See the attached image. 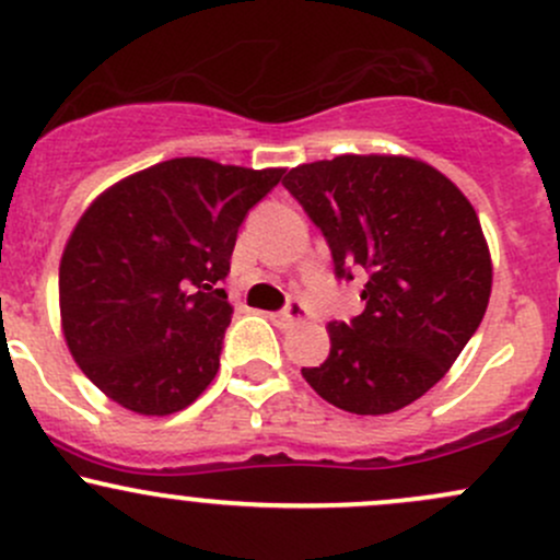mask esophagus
Instances as JSON below:
<instances>
[{
  "label": "esophagus",
  "instance_id": "1",
  "mask_svg": "<svg viewBox=\"0 0 560 560\" xmlns=\"http://www.w3.org/2000/svg\"><path fill=\"white\" fill-rule=\"evenodd\" d=\"M269 320H272L278 328H291L293 323L304 320V310L299 304H293V306H288L285 312H275V315H269Z\"/></svg>",
  "mask_w": 560,
  "mask_h": 560
}]
</instances>
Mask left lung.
<instances>
[{
    "mask_svg": "<svg viewBox=\"0 0 560 560\" xmlns=\"http://www.w3.org/2000/svg\"><path fill=\"white\" fill-rule=\"evenodd\" d=\"M285 189L330 245L336 275L365 269V310L328 323L312 389L360 417L393 413L435 387L478 330L491 296L475 208L438 167L406 154H339L291 167Z\"/></svg>",
    "mask_w": 560,
    "mask_h": 560,
    "instance_id": "1",
    "label": "left lung"
}]
</instances>
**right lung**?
<instances>
[{"mask_svg": "<svg viewBox=\"0 0 560 560\" xmlns=\"http://www.w3.org/2000/svg\"><path fill=\"white\" fill-rule=\"evenodd\" d=\"M282 173L176 158L90 202L66 240L58 304L71 358L106 398L167 417L206 393L234 312L215 285L245 213Z\"/></svg>", "mask_w": 560, "mask_h": 560, "instance_id": "right-lung-1", "label": "right lung"}]
</instances>
